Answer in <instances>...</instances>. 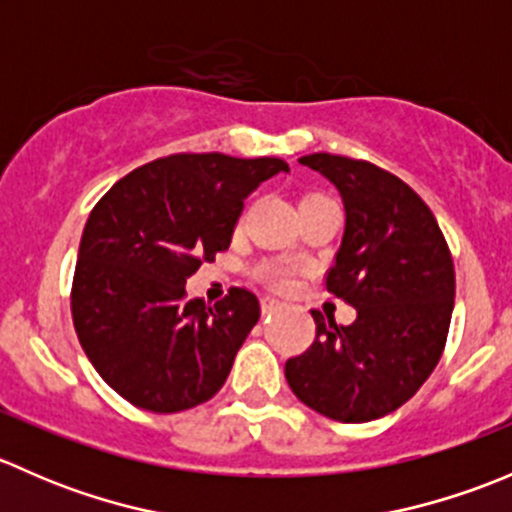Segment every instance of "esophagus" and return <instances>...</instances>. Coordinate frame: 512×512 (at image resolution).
<instances>
[{
    "label": "esophagus",
    "instance_id": "esophagus-1",
    "mask_svg": "<svg viewBox=\"0 0 512 512\" xmlns=\"http://www.w3.org/2000/svg\"><path fill=\"white\" fill-rule=\"evenodd\" d=\"M280 307H282L280 299H275V297H262V312H265V314L277 312V309H280Z\"/></svg>",
    "mask_w": 512,
    "mask_h": 512
}]
</instances>
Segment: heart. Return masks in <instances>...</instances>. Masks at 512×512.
Here are the masks:
<instances>
[{
	"mask_svg": "<svg viewBox=\"0 0 512 512\" xmlns=\"http://www.w3.org/2000/svg\"><path fill=\"white\" fill-rule=\"evenodd\" d=\"M262 277H265V282H270L272 287H287L289 267L287 265H265L262 267Z\"/></svg>",
	"mask_w": 512,
	"mask_h": 512,
	"instance_id": "b5f03b06",
	"label": "heart"
}]
</instances>
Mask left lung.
<instances>
[{
    "instance_id": "obj_1",
    "label": "left lung",
    "mask_w": 512,
    "mask_h": 512,
    "mask_svg": "<svg viewBox=\"0 0 512 512\" xmlns=\"http://www.w3.org/2000/svg\"><path fill=\"white\" fill-rule=\"evenodd\" d=\"M347 213L327 292L356 309L342 327L312 312L317 339L287 359L289 389L317 414L366 423L399 409L431 376L451 327L456 272L441 227L404 183L366 160L302 156Z\"/></svg>"
}]
</instances>
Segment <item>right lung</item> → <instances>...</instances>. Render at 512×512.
<instances>
[{"label": "right lung", "instance_id": "add662e5", "mask_svg": "<svg viewBox=\"0 0 512 512\" xmlns=\"http://www.w3.org/2000/svg\"><path fill=\"white\" fill-rule=\"evenodd\" d=\"M287 170L280 158L175 153L131 170L98 200L81 235L71 317L116 394L175 414L223 389L260 302L232 287L210 307L185 297V282L230 247L247 195Z\"/></svg>", "mask_w": 512, "mask_h": 512}]
</instances>
